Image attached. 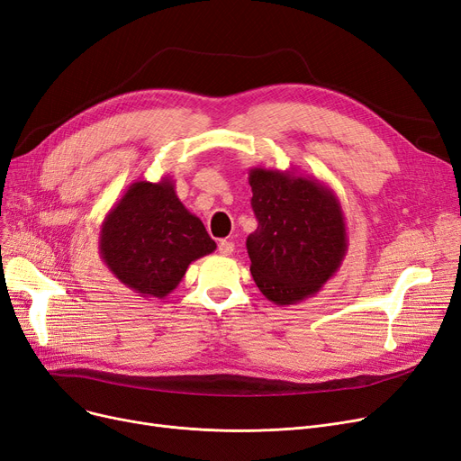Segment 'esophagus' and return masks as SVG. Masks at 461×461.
Returning <instances> with one entry per match:
<instances>
[{
	"label": "esophagus",
	"instance_id": "34e87169",
	"mask_svg": "<svg viewBox=\"0 0 461 461\" xmlns=\"http://www.w3.org/2000/svg\"><path fill=\"white\" fill-rule=\"evenodd\" d=\"M233 249H235V245H233L231 241L221 240V241L218 243V252L221 254V257H230V254L233 252Z\"/></svg>",
	"mask_w": 461,
	"mask_h": 461
}]
</instances>
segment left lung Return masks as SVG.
Listing matches in <instances>:
<instances>
[{
  "label": "left lung",
  "mask_w": 461,
  "mask_h": 461,
  "mask_svg": "<svg viewBox=\"0 0 461 461\" xmlns=\"http://www.w3.org/2000/svg\"><path fill=\"white\" fill-rule=\"evenodd\" d=\"M258 230L249 235L250 274L277 305L317 294L342 266L348 228L330 185L296 168L249 170Z\"/></svg>",
  "instance_id": "obj_1"
}]
</instances>
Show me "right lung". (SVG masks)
Masks as SVG:
<instances>
[{
	"mask_svg": "<svg viewBox=\"0 0 461 461\" xmlns=\"http://www.w3.org/2000/svg\"><path fill=\"white\" fill-rule=\"evenodd\" d=\"M102 262L132 293L165 298L187 266L216 250L203 221L184 207L175 180H134L100 224Z\"/></svg>",
	"mask_w": 461,
	"mask_h": 461,
	"instance_id": "obj_1",
	"label": "right lung"
}]
</instances>
